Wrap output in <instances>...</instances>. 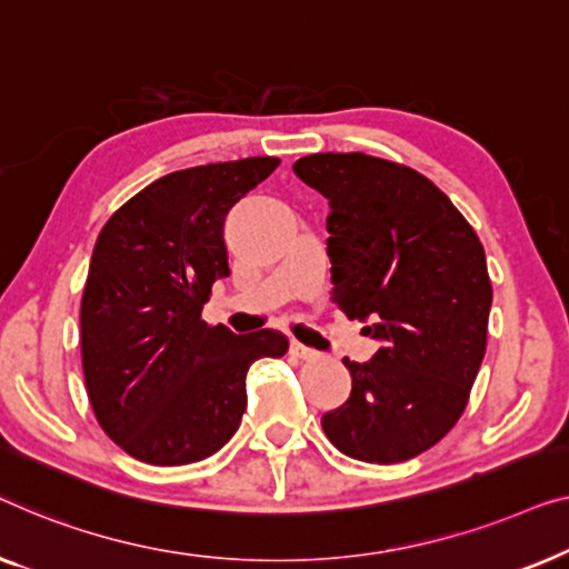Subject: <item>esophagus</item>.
<instances>
[{
    "mask_svg": "<svg viewBox=\"0 0 569 569\" xmlns=\"http://www.w3.org/2000/svg\"><path fill=\"white\" fill-rule=\"evenodd\" d=\"M291 353H293L296 358H301V361H315V358H319L317 350L301 346V342H291Z\"/></svg>",
    "mask_w": 569,
    "mask_h": 569,
    "instance_id": "34e87169",
    "label": "esophagus"
}]
</instances>
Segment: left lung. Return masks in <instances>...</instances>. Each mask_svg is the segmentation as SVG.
Returning a JSON list of instances; mask_svg holds the SVG:
<instances>
[{
    "label": "left lung",
    "mask_w": 569,
    "mask_h": 569,
    "mask_svg": "<svg viewBox=\"0 0 569 569\" xmlns=\"http://www.w3.org/2000/svg\"><path fill=\"white\" fill-rule=\"evenodd\" d=\"M293 172L330 203L332 301L381 346L366 363L342 358L353 389L322 415L325 433L350 459H412L456 426L482 366L492 307L485 247L410 167L330 151L301 157Z\"/></svg>",
    "instance_id": "8db88e82"
}]
</instances>
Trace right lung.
<instances>
[{"label": "right lung", "instance_id": "1", "mask_svg": "<svg viewBox=\"0 0 569 569\" xmlns=\"http://www.w3.org/2000/svg\"><path fill=\"white\" fill-rule=\"evenodd\" d=\"M278 167L250 157L164 174L110 216L82 296V366L100 428L157 467L201 461L237 433L247 371L281 358L276 330L234 335L201 319L229 276L223 219Z\"/></svg>", "mask_w": 569, "mask_h": 569}]
</instances>
